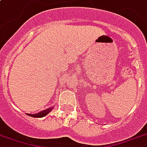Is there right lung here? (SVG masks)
<instances>
[{"label": "right lung", "instance_id": "add662e5", "mask_svg": "<svg viewBox=\"0 0 147 147\" xmlns=\"http://www.w3.org/2000/svg\"><path fill=\"white\" fill-rule=\"evenodd\" d=\"M53 107H50V108L47 109H45L43 111H41L40 113H38L36 114H28V116H30L31 117H34V118H41V117H44L47 114H49L51 110H52Z\"/></svg>", "mask_w": 147, "mask_h": 147}]
</instances>
